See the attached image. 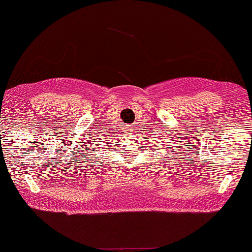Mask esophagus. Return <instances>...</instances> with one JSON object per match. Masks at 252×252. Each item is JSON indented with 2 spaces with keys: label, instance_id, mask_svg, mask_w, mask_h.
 I'll return each mask as SVG.
<instances>
[{
  "label": "esophagus",
  "instance_id": "esophagus-1",
  "mask_svg": "<svg viewBox=\"0 0 252 252\" xmlns=\"http://www.w3.org/2000/svg\"><path fill=\"white\" fill-rule=\"evenodd\" d=\"M129 125H124V127H123V130L126 131L127 133H130L131 132V129H129Z\"/></svg>",
  "mask_w": 252,
  "mask_h": 252
}]
</instances>
